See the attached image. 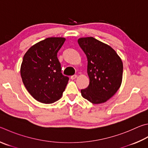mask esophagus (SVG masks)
Listing matches in <instances>:
<instances>
[{"instance_id": "esophagus-1", "label": "esophagus", "mask_w": 148, "mask_h": 148, "mask_svg": "<svg viewBox=\"0 0 148 148\" xmlns=\"http://www.w3.org/2000/svg\"><path fill=\"white\" fill-rule=\"evenodd\" d=\"M77 77V75L76 74H74L73 76H71V79H75Z\"/></svg>"}]
</instances>
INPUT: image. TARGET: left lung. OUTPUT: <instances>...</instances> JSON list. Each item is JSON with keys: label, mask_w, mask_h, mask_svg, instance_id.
<instances>
[{"label": "left lung", "mask_w": 148, "mask_h": 148, "mask_svg": "<svg viewBox=\"0 0 148 148\" xmlns=\"http://www.w3.org/2000/svg\"><path fill=\"white\" fill-rule=\"evenodd\" d=\"M87 58L90 82L81 90L82 96L93 103H104L117 92L121 85L123 64L112 48L94 37L78 39Z\"/></svg>", "instance_id": "8db88e82"}]
</instances>
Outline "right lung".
Returning a JSON list of instances; mask_svg holds the SVG:
<instances>
[{
  "instance_id": "obj_1",
  "label": "right lung",
  "mask_w": 148,
  "mask_h": 148,
  "mask_svg": "<svg viewBox=\"0 0 148 148\" xmlns=\"http://www.w3.org/2000/svg\"><path fill=\"white\" fill-rule=\"evenodd\" d=\"M65 41L63 37H49L29 48L21 67L23 82L37 101L52 103L63 95L68 76L61 73L58 52Z\"/></svg>"
}]
</instances>
